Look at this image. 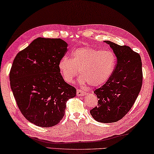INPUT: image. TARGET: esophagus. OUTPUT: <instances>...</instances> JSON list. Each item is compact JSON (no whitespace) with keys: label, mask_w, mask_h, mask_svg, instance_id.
Returning <instances> with one entry per match:
<instances>
[{"label":"esophagus","mask_w":154,"mask_h":154,"mask_svg":"<svg viewBox=\"0 0 154 154\" xmlns=\"http://www.w3.org/2000/svg\"><path fill=\"white\" fill-rule=\"evenodd\" d=\"M76 95H78V96H84V95H85V92L83 90L77 89Z\"/></svg>","instance_id":"esophagus-1"}]
</instances>
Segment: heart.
Returning a JSON list of instances; mask_svg holds the SVG:
<instances>
[{
    "instance_id": "1",
    "label": "heart",
    "mask_w": 154,
    "mask_h": 154,
    "mask_svg": "<svg viewBox=\"0 0 154 154\" xmlns=\"http://www.w3.org/2000/svg\"><path fill=\"white\" fill-rule=\"evenodd\" d=\"M116 57L110 50H101L85 46L72 52V58L63 57L58 67L63 79L72 83L79 74L82 76L80 82H88L93 87L104 85L110 79L116 66Z\"/></svg>"
}]
</instances>
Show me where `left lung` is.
<instances>
[{
	"label": "left lung",
	"mask_w": 154,
	"mask_h": 154,
	"mask_svg": "<svg viewBox=\"0 0 154 154\" xmlns=\"http://www.w3.org/2000/svg\"><path fill=\"white\" fill-rule=\"evenodd\" d=\"M104 42L113 50L117 65L108 81L94 91L98 105L90 113L95 121L106 123L118 122L129 112L142 87L143 72L139 54L129 46Z\"/></svg>",
	"instance_id": "8db88e82"
}]
</instances>
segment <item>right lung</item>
I'll list each match as a JSON object with an SVG mask.
<instances>
[{"mask_svg":"<svg viewBox=\"0 0 154 154\" xmlns=\"http://www.w3.org/2000/svg\"><path fill=\"white\" fill-rule=\"evenodd\" d=\"M67 48L61 39L38 37L14 60L9 73L14 96L24 117L37 126L59 123L67 101L76 95V89L65 82L58 67Z\"/></svg>","mask_w":154,"mask_h":154,"instance_id":"1","label":"right lung"}]
</instances>
